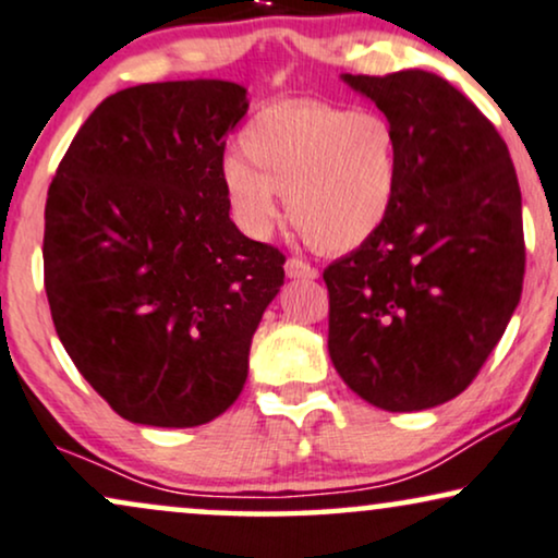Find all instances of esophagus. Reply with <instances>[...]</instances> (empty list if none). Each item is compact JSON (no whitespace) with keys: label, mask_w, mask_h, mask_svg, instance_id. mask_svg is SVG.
Segmentation results:
<instances>
[{"label":"esophagus","mask_w":558,"mask_h":558,"mask_svg":"<svg viewBox=\"0 0 558 558\" xmlns=\"http://www.w3.org/2000/svg\"><path fill=\"white\" fill-rule=\"evenodd\" d=\"M284 271H287V277H290V279H315V277H318V268L305 264L302 258H287Z\"/></svg>","instance_id":"obj_1"}]
</instances>
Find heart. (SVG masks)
Here are the masks:
<instances>
[{
  "instance_id": "obj_1",
  "label": "heart",
  "mask_w": 558,
  "mask_h": 558,
  "mask_svg": "<svg viewBox=\"0 0 558 558\" xmlns=\"http://www.w3.org/2000/svg\"><path fill=\"white\" fill-rule=\"evenodd\" d=\"M222 181L247 235L268 238L284 194L292 225L323 253L375 238L398 189V140L388 119L318 100L260 108L240 132Z\"/></svg>"
}]
</instances>
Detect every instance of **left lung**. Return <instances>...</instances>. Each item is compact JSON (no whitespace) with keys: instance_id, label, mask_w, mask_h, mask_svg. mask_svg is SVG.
Segmentation results:
<instances>
[{"instance_id":"8db88e82","label":"left lung","mask_w":558,"mask_h":558,"mask_svg":"<svg viewBox=\"0 0 558 558\" xmlns=\"http://www.w3.org/2000/svg\"><path fill=\"white\" fill-rule=\"evenodd\" d=\"M343 82L396 129L398 189L380 232L323 271L328 354L377 409H432L469 388L520 302L518 173L494 123L437 74Z\"/></svg>"}]
</instances>
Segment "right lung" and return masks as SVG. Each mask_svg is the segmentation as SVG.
Segmentation results:
<instances>
[{
    "mask_svg": "<svg viewBox=\"0 0 558 558\" xmlns=\"http://www.w3.org/2000/svg\"><path fill=\"white\" fill-rule=\"evenodd\" d=\"M225 80L153 82L89 113L48 185L44 281L66 354L116 414L198 426L243 390L284 253L230 219Z\"/></svg>",
    "mask_w": 558,
    "mask_h": 558,
    "instance_id": "right-lung-1",
    "label": "right lung"
}]
</instances>
